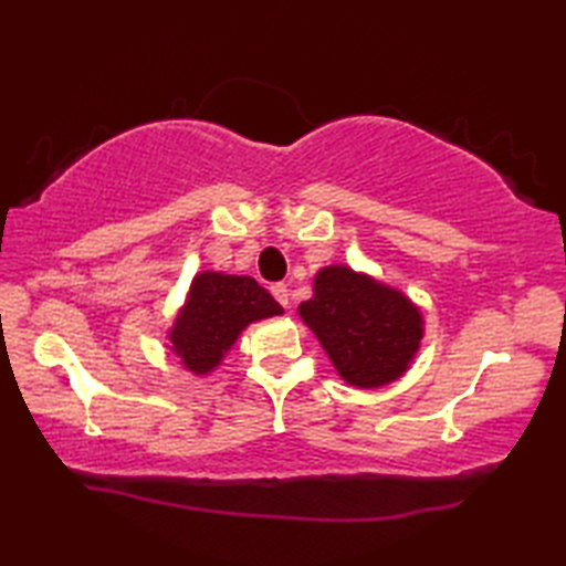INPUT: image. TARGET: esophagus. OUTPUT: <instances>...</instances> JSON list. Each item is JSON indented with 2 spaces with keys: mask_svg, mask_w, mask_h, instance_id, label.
Returning a JSON list of instances; mask_svg holds the SVG:
<instances>
[{
  "mask_svg": "<svg viewBox=\"0 0 566 566\" xmlns=\"http://www.w3.org/2000/svg\"><path fill=\"white\" fill-rule=\"evenodd\" d=\"M272 296H274L276 302H280L284 308L290 306V290H286L284 284H274V286H272Z\"/></svg>",
  "mask_w": 566,
  "mask_h": 566,
  "instance_id": "1",
  "label": "esophagus"
}]
</instances>
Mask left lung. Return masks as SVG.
Masks as SVG:
<instances>
[{"mask_svg": "<svg viewBox=\"0 0 566 566\" xmlns=\"http://www.w3.org/2000/svg\"><path fill=\"white\" fill-rule=\"evenodd\" d=\"M296 311L340 379L355 389H379L401 379L426 335L423 314L411 298L347 264L321 268L314 296Z\"/></svg>", "mask_w": 566, "mask_h": 566, "instance_id": "left-lung-1", "label": "left lung"}]
</instances>
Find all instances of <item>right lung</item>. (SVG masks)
<instances>
[{"instance_id": "1", "label": "right lung", "mask_w": 566, "mask_h": 566, "mask_svg": "<svg viewBox=\"0 0 566 566\" xmlns=\"http://www.w3.org/2000/svg\"><path fill=\"white\" fill-rule=\"evenodd\" d=\"M284 308L248 274L201 270L167 328V347L195 377H209L250 323L282 316Z\"/></svg>"}]
</instances>
